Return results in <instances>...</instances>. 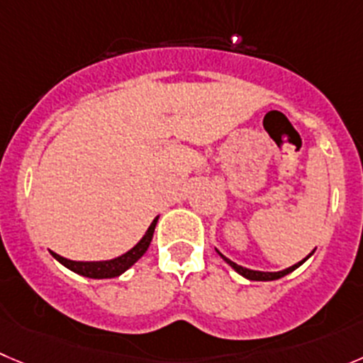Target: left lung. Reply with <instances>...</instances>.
I'll return each mask as SVG.
<instances>
[{
  "mask_svg": "<svg viewBox=\"0 0 363 363\" xmlns=\"http://www.w3.org/2000/svg\"><path fill=\"white\" fill-rule=\"evenodd\" d=\"M216 251H217V255H219V257L223 258V260L226 262V264L230 265L231 269H233V271H235V272H239V274H240V276H244V278H246V279H251V281H272V279H279V278H283V276H287L289 272L296 271V269H298L299 265H303V264H305V262L308 260V258L312 257L313 253H315V250H313L312 253H310V255H306V257L303 258L301 262H298V264L291 265V267H287V269H283V271L269 272V271H255V269H247V267H242V265L235 264V262H231L230 258H226V257H224V255L220 253V251L217 250V247H216Z\"/></svg>",
  "mask_w": 363,
  "mask_h": 363,
  "instance_id": "obj_1",
  "label": "left lung"
}]
</instances>
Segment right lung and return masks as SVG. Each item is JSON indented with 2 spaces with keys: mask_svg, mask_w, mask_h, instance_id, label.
I'll use <instances>...</instances> for the list:
<instances>
[{
  "mask_svg": "<svg viewBox=\"0 0 363 363\" xmlns=\"http://www.w3.org/2000/svg\"><path fill=\"white\" fill-rule=\"evenodd\" d=\"M157 223H158V216L155 217L153 223L150 224V228L146 230V233H144L143 239H140L139 242L132 247V250L126 251V253H123V255H119V257H116V258H110V260L78 262V260H69V258L60 257V255L53 253V251H50V253L55 260L60 262V264L64 265V267H67L69 271L76 272V274H80V276H85V278H92V279L117 278V276H121L123 272H126L128 269L132 267V265L135 264V262L139 260L144 253H146L147 247H150V244H151V239H153L155 226H157Z\"/></svg>",
  "mask_w": 363,
  "mask_h": 363,
  "instance_id": "right-lung-1",
  "label": "right lung"
}]
</instances>
